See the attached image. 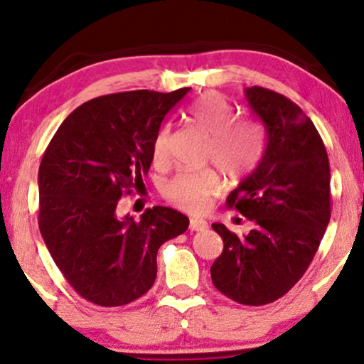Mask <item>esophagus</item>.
Here are the masks:
<instances>
[{
    "label": "esophagus",
    "mask_w": 364,
    "mask_h": 364,
    "mask_svg": "<svg viewBox=\"0 0 364 364\" xmlns=\"http://www.w3.org/2000/svg\"><path fill=\"white\" fill-rule=\"evenodd\" d=\"M207 222L202 220V218H192L191 223H188V228H191L192 232H202V230H207Z\"/></svg>",
    "instance_id": "esophagus-1"
}]
</instances>
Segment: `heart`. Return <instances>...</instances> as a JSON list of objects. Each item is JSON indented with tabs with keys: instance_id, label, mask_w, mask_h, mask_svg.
<instances>
[{
	"instance_id": "1",
	"label": "heart",
	"mask_w": 364,
	"mask_h": 364,
	"mask_svg": "<svg viewBox=\"0 0 364 364\" xmlns=\"http://www.w3.org/2000/svg\"><path fill=\"white\" fill-rule=\"evenodd\" d=\"M235 107L220 92H205L188 107L187 117L208 134L207 161L215 164L230 178L250 172L260 161L263 129L255 119L235 117ZM171 127L164 126L154 141V156L164 161L168 154ZM218 177L213 171L178 173L164 187V197L182 210H205L218 192Z\"/></svg>"
}]
</instances>
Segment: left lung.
<instances>
[{"mask_svg":"<svg viewBox=\"0 0 364 364\" xmlns=\"http://www.w3.org/2000/svg\"><path fill=\"white\" fill-rule=\"evenodd\" d=\"M245 97L265 126L260 162L227 198L252 222L238 237L223 223V240L210 268L215 288L230 300L262 306L282 298L305 275L330 222V162L311 119L270 89L252 86Z\"/></svg>","mask_w":364,"mask_h":364,"instance_id":"obj_1","label":"left lung"}]
</instances>
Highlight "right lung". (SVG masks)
Masks as SVG:
<instances>
[{"label": "right lung", "mask_w": 364, "mask_h": 364, "mask_svg": "<svg viewBox=\"0 0 364 364\" xmlns=\"http://www.w3.org/2000/svg\"><path fill=\"white\" fill-rule=\"evenodd\" d=\"M187 92L91 99L64 119L44 152L39 230L69 285L94 305L122 306L151 290L159 248L187 230L188 218L168 207L147 208L139 222L116 215L119 198L144 186L164 117Z\"/></svg>", "instance_id": "right-lung-1"}]
</instances>
